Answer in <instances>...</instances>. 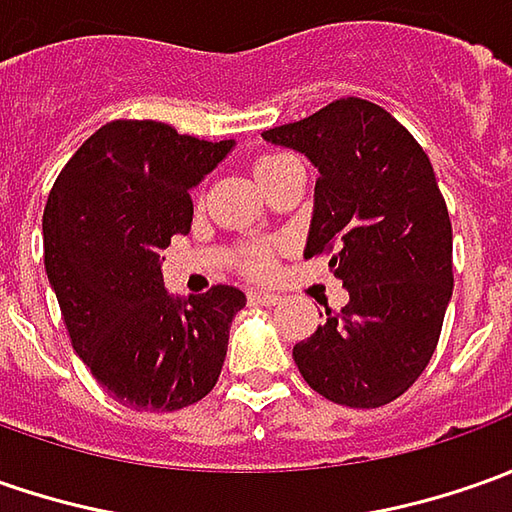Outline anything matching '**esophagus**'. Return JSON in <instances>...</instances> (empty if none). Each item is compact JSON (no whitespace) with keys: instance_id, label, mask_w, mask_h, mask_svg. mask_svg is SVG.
<instances>
[{"instance_id":"obj_1","label":"esophagus","mask_w":512,"mask_h":512,"mask_svg":"<svg viewBox=\"0 0 512 512\" xmlns=\"http://www.w3.org/2000/svg\"><path fill=\"white\" fill-rule=\"evenodd\" d=\"M277 300H280V297H277L274 291H249V303H255V306H277Z\"/></svg>"}]
</instances>
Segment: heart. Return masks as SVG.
<instances>
[{
	"mask_svg": "<svg viewBox=\"0 0 512 512\" xmlns=\"http://www.w3.org/2000/svg\"><path fill=\"white\" fill-rule=\"evenodd\" d=\"M280 158H286V155H266V158H260V161H257L255 172L272 167V164H277ZM269 266H272V260H269V255H266L263 249H255L252 255L246 257V269H249L252 274H266L269 272Z\"/></svg>",
	"mask_w": 512,
	"mask_h": 512,
	"instance_id": "b5f03b06",
	"label": "heart"
}]
</instances>
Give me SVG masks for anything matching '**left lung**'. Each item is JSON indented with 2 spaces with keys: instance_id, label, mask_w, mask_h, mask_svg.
I'll list each match as a JSON object with an SVG mask.
<instances>
[{
  "instance_id": "obj_1",
  "label": "left lung",
  "mask_w": 512,
  "mask_h": 512,
  "mask_svg": "<svg viewBox=\"0 0 512 512\" xmlns=\"http://www.w3.org/2000/svg\"><path fill=\"white\" fill-rule=\"evenodd\" d=\"M263 141L303 152L320 172L303 255L334 252L328 266L348 289L345 309L326 311L291 357L337 405H388L431 362L453 291V235L431 161L365 98L331 101Z\"/></svg>"
}]
</instances>
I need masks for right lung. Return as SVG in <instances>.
I'll list each match as a JSON object with an SVG mask.
<instances>
[{"mask_svg":"<svg viewBox=\"0 0 512 512\" xmlns=\"http://www.w3.org/2000/svg\"><path fill=\"white\" fill-rule=\"evenodd\" d=\"M235 141H201L161 121H110L81 144L42 218L47 280L73 348L101 388L135 411H178L221 377L246 294L175 297L161 252L192 226L189 192Z\"/></svg>","mask_w":512,"mask_h":512,"instance_id":"right-lung-1","label":"right lung"}]
</instances>
